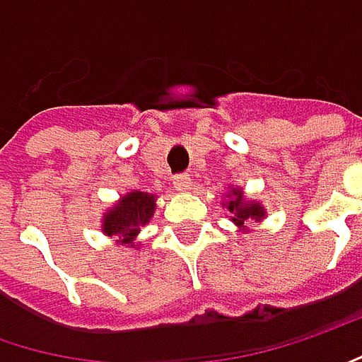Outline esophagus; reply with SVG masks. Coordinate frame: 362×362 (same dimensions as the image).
Returning a JSON list of instances; mask_svg holds the SVG:
<instances>
[{
    "label": "esophagus",
    "instance_id": "34e87169",
    "mask_svg": "<svg viewBox=\"0 0 362 362\" xmlns=\"http://www.w3.org/2000/svg\"><path fill=\"white\" fill-rule=\"evenodd\" d=\"M192 183H194V181H192V177H189V175H185V173H183V175H175V177H173V185H175V189H177V192H187V189H192Z\"/></svg>",
    "mask_w": 362,
    "mask_h": 362
}]
</instances>
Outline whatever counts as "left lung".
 <instances>
[{
	"label": "left lung",
	"mask_w": 362,
	"mask_h": 362,
	"mask_svg": "<svg viewBox=\"0 0 362 362\" xmlns=\"http://www.w3.org/2000/svg\"><path fill=\"white\" fill-rule=\"evenodd\" d=\"M235 197L228 202V210L233 212V220L237 222V224H243L245 220L249 218H264V210H262V206H255V204H243V195L239 194L237 189L233 192Z\"/></svg>",
	"instance_id": "8db88e82"
}]
</instances>
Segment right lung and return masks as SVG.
Listing matches in <instances>:
<instances>
[{
	"label": "right lung",
	"instance_id": "1",
	"mask_svg": "<svg viewBox=\"0 0 362 362\" xmlns=\"http://www.w3.org/2000/svg\"><path fill=\"white\" fill-rule=\"evenodd\" d=\"M152 214H154V195L132 192L105 216L103 230L109 237H117L121 243L129 245L144 224L152 218Z\"/></svg>",
	"mask_w": 362,
	"mask_h": 362
}]
</instances>
